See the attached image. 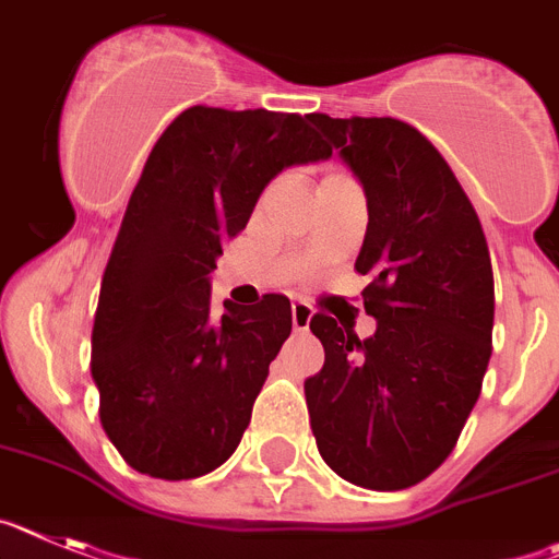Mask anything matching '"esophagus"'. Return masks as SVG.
I'll use <instances>...</instances> for the list:
<instances>
[{"instance_id": "34e87169", "label": "esophagus", "mask_w": 559, "mask_h": 559, "mask_svg": "<svg viewBox=\"0 0 559 559\" xmlns=\"http://www.w3.org/2000/svg\"><path fill=\"white\" fill-rule=\"evenodd\" d=\"M309 320H312V307H309V304H304V300H295V304H293L295 332H307Z\"/></svg>"}]
</instances>
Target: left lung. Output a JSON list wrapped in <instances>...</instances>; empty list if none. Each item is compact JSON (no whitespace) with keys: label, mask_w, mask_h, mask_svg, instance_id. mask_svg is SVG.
Instances as JSON below:
<instances>
[{"label":"left lung","mask_w":559,"mask_h":559,"mask_svg":"<svg viewBox=\"0 0 559 559\" xmlns=\"http://www.w3.org/2000/svg\"><path fill=\"white\" fill-rule=\"evenodd\" d=\"M360 179L368 227L354 270L377 332L309 323L326 360L304 382L329 467L366 489H407L453 453L492 354L495 284L481 222L436 145L396 118L309 115Z\"/></svg>","instance_id":"obj_1"}]
</instances>
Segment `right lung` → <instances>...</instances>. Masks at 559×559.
I'll list each match as a JSON object with an SVG mask.
<instances>
[{"mask_svg":"<svg viewBox=\"0 0 559 559\" xmlns=\"http://www.w3.org/2000/svg\"><path fill=\"white\" fill-rule=\"evenodd\" d=\"M332 157L309 115L191 106L145 159L100 281L92 380L100 425L138 473L188 481L225 464L293 332L284 295L213 312L222 245L266 182Z\"/></svg>","mask_w":559,"mask_h":559,"instance_id":"right-lung-1","label":"right lung"}]
</instances>
